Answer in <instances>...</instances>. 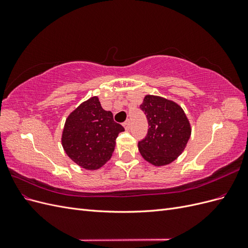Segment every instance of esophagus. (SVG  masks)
Wrapping results in <instances>:
<instances>
[{
    "label": "esophagus",
    "instance_id": "1",
    "mask_svg": "<svg viewBox=\"0 0 248 248\" xmlns=\"http://www.w3.org/2000/svg\"><path fill=\"white\" fill-rule=\"evenodd\" d=\"M123 126L125 127L126 130H129L130 129V121H129V120H126V121L123 123Z\"/></svg>",
    "mask_w": 248,
    "mask_h": 248
}]
</instances>
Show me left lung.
Segmentation results:
<instances>
[{"mask_svg":"<svg viewBox=\"0 0 248 248\" xmlns=\"http://www.w3.org/2000/svg\"><path fill=\"white\" fill-rule=\"evenodd\" d=\"M148 120L147 136L139 141L140 155L154 166H166L183 152L191 128L182 108L159 96L147 95L140 106Z\"/></svg>","mask_w":248,"mask_h":248,"instance_id":"left-lung-1","label":"left lung"}]
</instances>
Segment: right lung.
<instances>
[{"label":"right lung","instance_id":"obj_1","mask_svg":"<svg viewBox=\"0 0 248 248\" xmlns=\"http://www.w3.org/2000/svg\"><path fill=\"white\" fill-rule=\"evenodd\" d=\"M124 127L111 111L101 108L98 97L82 102L66 120L62 145L66 154L86 170H97L110 159L116 139Z\"/></svg>","mask_w":248,"mask_h":248}]
</instances>
